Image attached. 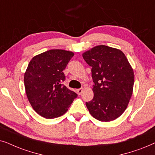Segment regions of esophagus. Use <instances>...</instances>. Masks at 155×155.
Wrapping results in <instances>:
<instances>
[{
  "mask_svg": "<svg viewBox=\"0 0 155 155\" xmlns=\"http://www.w3.org/2000/svg\"><path fill=\"white\" fill-rule=\"evenodd\" d=\"M83 91H84V88H79V89L77 90V93H78V94H79V95H81V93L83 92Z\"/></svg>",
  "mask_w": 155,
  "mask_h": 155,
  "instance_id": "esophagus-1",
  "label": "esophagus"
}]
</instances>
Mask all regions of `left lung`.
<instances>
[{
	"label": "left lung",
	"mask_w": 155,
	"mask_h": 155,
	"mask_svg": "<svg viewBox=\"0 0 155 155\" xmlns=\"http://www.w3.org/2000/svg\"><path fill=\"white\" fill-rule=\"evenodd\" d=\"M82 56L92 67L94 83V98L86 106L98 120H114L124 113L133 94V68L122 51L106 45L93 47Z\"/></svg>",
	"instance_id": "1"
}]
</instances>
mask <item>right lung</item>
Wrapping results in <instances>:
<instances>
[{"instance_id": "1", "label": "right lung", "mask_w": 155, "mask_h": 155, "mask_svg": "<svg viewBox=\"0 0 155 155\" xmlns=\"http://www.w3.org/2000/svg\"><path fill=\"white\" fill-rule=\"evenodd\" d=\"M74 52L50 49L31 59L24 75L27 97L32 108L43 117L52 119L64 114L77 94L63 85V71Z\"/></svg>"}]
</instances>
